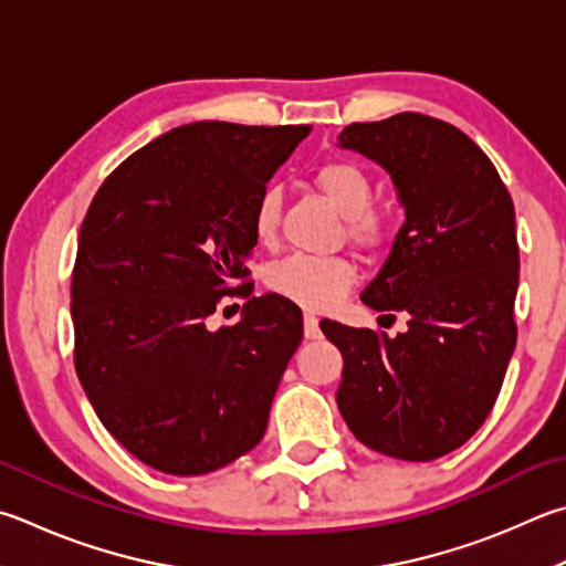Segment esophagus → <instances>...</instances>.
I'll use <instances>...</instances> for the list:
<instances>
[{
  "label": "esophagus",
  "instance_id": "1",
  "mask_svg": "<svg viewBox=\"0 0 566 566\" xmlns=\"http://www.w3.org/2000/svg\"><path fill=\"white\" fill-rule=\"evenodd\" d=\"M322 328H318V318L314 314H304V338H318Z\"/></svg>",
  "mask_w": 566,
  "mask_h": 566
}]
</instances>
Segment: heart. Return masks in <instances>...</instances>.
<instances>
[{"instance_id":"1","label":"heart","mask_w":566,"mask_h":566,"mask_svg":"<svg viewBox=\"0 0 566 566\" xmlns=\"http://www.w3.org/2000/svg\"><path fill=\"white\" fill-rule=\"evenodd\" d=\"M314 185L322 190L328 205L346 218L348 238L364 248H374L386 234V220L368 205L374 198L371 178L364 168L348 160L324 163L314 172ZM282 192L280 188H264L254 202L252 228L260 242H272L280 228ZM356 274L354 266L342 256H314V254H290L276 262L266 272V284L274 294L284 296L306 310H326L338 296L348 292Z\"/></svg>"}]
</instances>
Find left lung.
Masks as SVG:
<instances>
[{
	"label": "left lung",
	"instance_id": "left-lung-1",
	"mask_svg": "<svg viewBox=\"0 0 566 566\" xmlns=\"http://www.w3.org/2000/svg\"><path fill=\"white\" fill-rule=\"evenodd\" d=\"M338 148L378 163L406 212L361 302L406 312L408 332L390 338L324 318L344 356L336 403L376 453L436 460L485 423L515 352V208L485 153L423 113L352 123Z\"/></svg>",
	"mask_w": 566,
	"mask_h": 566
}]
</instances>
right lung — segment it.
<instances>
[{"mask_svg":"<svg viewBox=\"0 0 566 566\" xmlns=\"http://www.w3.org/2000/svg\"><path fill=\"white\" fill-rule=\"evenodd\" d=\"M310 130L188 123L123 160L91 202L71 276L76 374L104 428L150 468L205 475L264 436L300 306L252 296L218 332L208 316L250 274L254 202Z\"/></svg>","mask_w":566,"mask_h":566,"instance_id":"right-lung-1","label":"right lung"}]
</instances>
